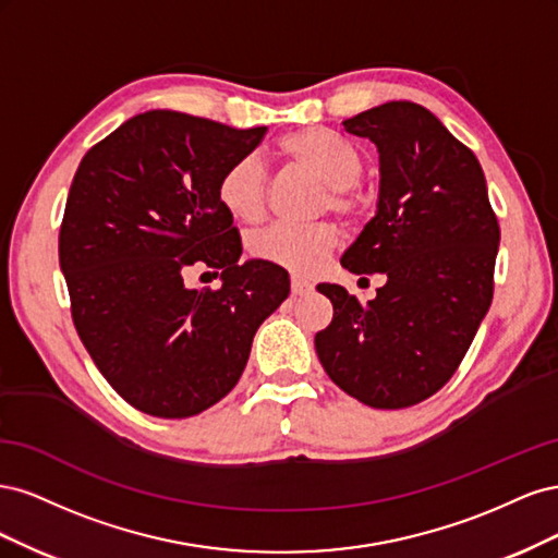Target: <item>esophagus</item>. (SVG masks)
I'll return each mask as SVG.
<instances>
[{"label": "esophagus", "mask_w": 558, "mask_h": 558, "mask_svg": "<svg viewBox=\"0 0 558 558\" xmlns=\"http://www.w3.org/2000/svg\"><path fill=\"white\" fill-rule=\"evenodd\" d=\"M291 291L293 295H310L314 291V283L302 277H291Z\"/></svg>", "instance_id": "esophagus-1"}]
</instances>
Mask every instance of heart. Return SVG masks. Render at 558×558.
Here are the masks:
<instances>
[{"label": "heart", "mask_w": 558, "mask_h": 558, "mask_svg": "<svg viewBox=\"0 0 558 558\" xmlns=\"http://www.w3.org/2000/svg\"><path fill=\"white\" fill-rule=\"evenodd\" d=\"M279 146L295 167L326 183L320 209H330L344 221H356L365 209V193L356 183L363 172V158L356 148L320 128L286 134ZM218 199L240 221H260L267 211V174L260 160L248 156L232 162L218 181ZM335 244L337 230L332 223H277L253 234L248 248L253 258L279 265L295 275H312L326 263Z\"/></svg>", "instance_id": "heart-1"}]
</instances>
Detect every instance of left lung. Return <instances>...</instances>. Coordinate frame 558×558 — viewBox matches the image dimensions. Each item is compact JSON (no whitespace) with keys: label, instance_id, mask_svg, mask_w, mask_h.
Segmentation results:
<instances>
[{"label":"left lung","instance_id":"1","mask_svg":"<svg viewBox=\"0 0 558 558\" xmlns=\"http://www.w3.org/2000/svg\"><path fill=\"white\" fill-rule=\"evenodd\" d=\"M342 125L379 150V202L340 263L386 283L367 305L318 283L335 314L314 344L351 398L412 408L451 379L492 307L498 218L480 160L428 109L386 102Z\"/></svg>","mask_w":558,"mask_h":558}]
</instances>
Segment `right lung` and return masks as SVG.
I'll use <instances>...</instances> for the list:
<instances>
[{
    "instance_id": "1",
    "label": "right lung",
    "mask_w": 558,
    "mask_h": 558,
    "mask_svg": "<svg viewBox=\"0 0 558 558\" xmlns=\"http://www.w3.org/2000/svg\"><path fill=\"white\" fill-rule=\"evenodd\" d=\"M265 132L154 109L95 144L74 174L60 226L74 326L144 414L185 418L226 398L253 335L291 293L283 267L240 265V232L218 199L221 174ZM191 264L221 268L222 289L189 290Z\"/></svg>"
}]
</instances>
